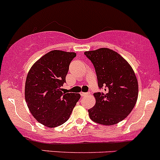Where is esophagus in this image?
Here are the masks:
<instances>
[{
  "label": "esophagus",
  "mask_w": 160,
  "mask_h": 160,
  "mask_svg": "<svg viewBox=\"0 0 160 160\" xmlns=\"http://www.w3.org/2000/svg\"><path fill=\"white\" fill-rule=\"evenodd\" d=\"M88 93H84V92H80V95H81L82 97L83 96H86V95H88Z\"/></svg>",
  "instance_id": "34e87169"
}]
</instances>
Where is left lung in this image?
I'll return each mask as SVG.
<instances>
[{"label": "left lung", "mask_w": 160, "mask_h": 160, "mask_svg": "<svg viewBox=\"0 0 160 160\" xmlns=\"http://www.w3.org/2000/svg\"><path fill=\"white\" fill-rule=\"evenodd\" d=\"M93 64L98 87L104 93H93L96 103L88 110L90 118L104 125H112L125 118L136 104L138 84L130 64L114 50L101 48L84 52Z\"/></svg>", "instance_id": "8db88e82"}]
</instances>
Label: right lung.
<instances>
[{
	"instance_id": "obj_1",
	"label": "right lung",
	"mask_w": 160,
	"mask_h": 160,
	"mask_svg": "<svg viewBox=\"0 0 160 160\" xmlns=\"http://www.w3.org/2000/svg\"><path fill=\"white\" fill-rule=\"evenodd\" d=\"M75 52L52 50L32 65L25 80V98L32 116L48 128L65 123L80 98L62 86Z\"/></svg>"
}]
</instances>
